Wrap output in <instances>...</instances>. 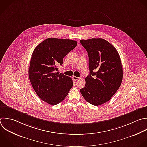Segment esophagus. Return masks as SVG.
I'll return each instance as SVG.
<instances>
[{"instance_id": "1", "label": "esophagus", "mask_w": 147, "mask_h": 147, "mask_svg": "<svg viewBox=\"0 0 147 147\" xmlns=\"http://www.w3.org/2000/svg\"><path fill=\"white\" fill-rule=\"evenodd\" d=\"M72 79H73L75 81H76V80H78L79 79V78L76 77V76H72Z\"/></svg>"}]
</instances>
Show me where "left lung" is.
I'll list each match as a JSON object with an SVG mask.
<instances>
[{"label":"left lung","instance_id":"obj_1","mask_svg":"<svg viewBox=\"0 0 147 147\" xmlns=\"http://www.w3.org/2000/svg\"><path fill=\"white\" fill-rule=\"evenodd\" d=\"M88 56L90 74L86 85L80 90L83 98L94 106L108 102L119 88L123 70L119 55L107 41L102 38L81 40Z\"/></svg>","mask_w":147,"mask_h":147}]
</instances>
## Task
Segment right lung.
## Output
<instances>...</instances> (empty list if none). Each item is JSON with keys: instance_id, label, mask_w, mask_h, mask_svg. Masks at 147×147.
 <instances>
[{"instance_id": "obj_1", "label": "right lung", "mask_w": 147, "mask_h": 147, "mask_svg": "<svg viewBox=\"0 0 147 147\" xmlns=\"http://www.w3.org/2000/svg\"><path fill=\"white\" fill-rule=\"evenodd\" d=\"M77 41L49 38L38 44L32 55L29 76L33 89L43 101L56 105L67 96L72 79L55 72L63 58L77 45Z\"/></svg>"}]
</instances>
